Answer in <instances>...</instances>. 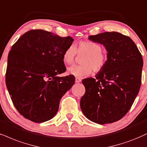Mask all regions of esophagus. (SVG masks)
I'll use <instances>...</instances> for the list:
<instances>
[{"label": "esophagus", "instance_id": "34e87169", "mask_svg": "<svg viewBox=\"0 0 147 147\" xmlns=\"http://www.w3.org/2000/svg\"><path fill=\"white\" fill-rule=\"evenodd\" d=\"M81 81H82V79L80 78H76V83L80 82Z\"/></svg>", "mask_w": 147, "mask_h": 147}]
</instances>
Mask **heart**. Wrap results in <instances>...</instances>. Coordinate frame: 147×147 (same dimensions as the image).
Returning a JSON list of instances; mask_svg holds the SVG:
<instances>
[{
  "label": "heart",
  "mask_w": 147,
  "mask_h": 147,
  "mask_svg": "<svg viewBox=\"0 0 147 147\" xmlns=\"http://www.w3.org/2000/svg\"><path fill=\"white\" fill-rule=\"evenodd\" d=\"M78 55H83L81 65H72L68 68V73L76 77L87 76L92 71L99 72L106 66L108 61V54L102 50V47L99 43L95 41L87 40L78 43L74 47L69 46L63 54V61L66 65L74 63Z\"/></svg>",
  "instance_id": "heart-1"
}]
</instances>
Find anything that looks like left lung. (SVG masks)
<instances>
[{
	"label": "left lung",
	"mask_w": 147,
	"mask_h": 147,
	"mask_svg": "<svg viewBox=\"0 0 147 147\" xmlns=\"http://www.w3.org/2000/svg\"><path fill=\"white\" fill-rule=\"evenodd\" d=\"M88 39L106 47L108 61L95 78L82 81L85 93L80 99V108L93 122L111 123L127 113L138 94L142 57L131 38L119 32H105Z\"/></svg>",
	"instance_id": "left-lung-1"
}]
</instances>
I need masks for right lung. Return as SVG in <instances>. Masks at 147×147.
Wrapping results in <instances>:
<instances>
[{
    "mask_svg": "<svg viewBox=\"0 0 147 147\" xmlns=\"http://www.w3.org/2000/svg\"><path fill=\"white\" fill-rule=\"evenodd\" d=\"M74 39L40 29L25 32L13 45L8 55L5 82L15 108L35 123L55 116L63 95L75 82L66 71L63 52Z\"/></svg>",
    "mask_w": 147,
    "mask_h": 147,
    "instance_id": "obj_1",
    "label": "right lung"
}]
</instances>
